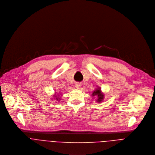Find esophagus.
Segmentation results:
<instances>
[{
    "label": "esophagus",
    "instance_id": "34e87169",
    "mask_svg": "<svg viewBox=\"0 0 155 155\" xmlns=\"http://www.w3.org/2000/svg\"><path fill=\"white\" fill-rule=\"evenodd\" d=\"M81 86V85L80 83H76V84H75V87H76V88H78V89L80 88Z\"/></svg>",
    "mask_w": 155,
    "mask_h": 155
}]
</instances>
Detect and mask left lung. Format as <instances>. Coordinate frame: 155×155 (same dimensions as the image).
<instances>
[{"mask_svg":"<svg viewBox=\"0 0 155 155\" xmlns=\"http://www.w3.org/2000/svg\"><path fill=\"white\" fill-rule=\"evenodd\" d=\"M98 96V100H97V102H101L103 101V98H104V95L102 94L101 90L100 89V88H98L97 89H96L94 92L92 93V96Z\"/></svg>","mask_w":155,"mask_h":155,"instance_id":"1","label":"left lung"}]
</instances>
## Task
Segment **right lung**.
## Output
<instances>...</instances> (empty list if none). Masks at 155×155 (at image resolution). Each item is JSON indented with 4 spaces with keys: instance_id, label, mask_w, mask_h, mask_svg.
<instances>
[{
    "instance_id": "obj_1",
    "label": "right lung",
    "mask_w": 155,
    "mask_h": 155,
    "mask_svg": "<svg viewBox=\"0 0 155 155\" xmlns=\"http://www.w3.org/2000/svg\"><path fill=\"white\" fill-rule=\"evenodd\" d=\"M54 95L55 96V95ZM56 97V98H55V99H56L57 100H59V101H60V98H60V97H59V95H58V96H57V97Z\"/></svg>"
}]
</instances>
